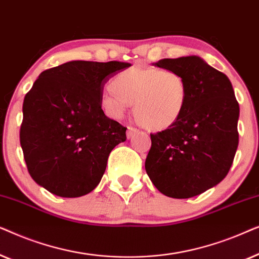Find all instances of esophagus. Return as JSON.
I'll return each mask as SVG.
<instances>
[{
  "label": "esophagus",
  "mask_w": 259,
  "mask_h": 259,
  "mask_svg": "<svg viewBox=\"0 0 259 259\" xmlns=\"http://www.w3.org/2000/svg\"><path fill=\"white\" fill-rule=\"evenodd\" d=\"M137 132H139V130L136 128V127H133V126H128L127 127L126 136H127V138H132Z\"/></svg>",
  "instance_id": "34e87169"
}]
</instances>
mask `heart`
Masks as SVG:
<instances>
[{
    "label": "heart",
    "mask_w": 259,
    "mask_h": 259,
    "mask_svg": "<svg viewBox=\"0 0 259 259\" xmlns=\"http://www.w3.org/2000/svg\"><path fill=\"white\" fill-rule=\"evenodd\" d=\"M111 90L100 104L112 118H121L131 104L138 121L150 130H164L183 114L189 87L182 74L173 69L133 66L116 74Z\"/></svg>",
    "instance_id": "1"
}]
</instances>
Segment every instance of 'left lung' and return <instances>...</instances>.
<instances>
[{
	"mask_svg": "<svg viewBox=\"0 0 259 259\" xmlns=\"http://www.w3.org/2000/svg\"><path fill=\"white\" fill-rule=\"evenodd\" d=\"M155 66L185 77L189 98L183 114L151 134L145 168L165 196L191 198L222 182L238 147L239 105L229 77L198 56L162 59Z\"/></svg>",
	"mask_w": 259,
	"mask_h": 259,
	"instance_id": "left-lung-1",
	"label": "left lung"
}]
</instances>
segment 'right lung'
Listing matches in <instances>:
<instances>
[{
	"label": "right lung",
	"mask_w": 259,
	"mask_h": 259,
	"mask_svg": "<svg viewBox=\"0 0 259 259\" xmlns=\"http://www.w3.org/2000/svg\"><path fill=\"white\" fill-rule=\"evenodd\" d=\"M127 62L70 61L46 69L24 97L20 143L38 185L65 198L93 191L108 155L126 140V127L105 115L100 99L108 77Z\"/></svg>",
	"instance_id": "obj_1"
}]
</instances>
